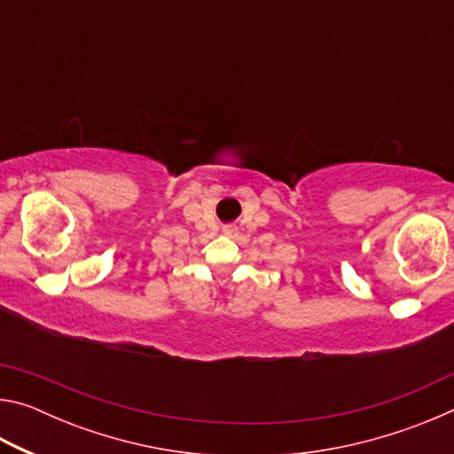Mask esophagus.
<instances>
[{
  "instance_id": "esophagus-1",
  "label": "esophagus",
  "mask_w": 454,
  "mask_h": 454,
  "mask_svg": "<svg viewBox=\"0 0 454 454\" xmlns=\"http://www.w3.org/2000/svg\"><path fill=\"white\" fill-rule=\"evenodd\" d=\"M224 234L226 236H236V226H226L224 228Z\"/></svg>"
}]
</instances>
